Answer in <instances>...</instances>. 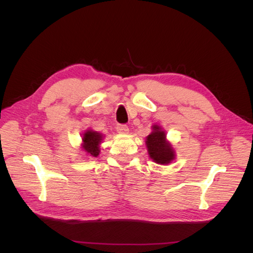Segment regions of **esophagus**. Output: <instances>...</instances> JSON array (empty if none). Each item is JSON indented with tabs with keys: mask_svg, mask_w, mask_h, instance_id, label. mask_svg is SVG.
Here are the masks:
<instances>
[{
	"mask_svg": "<svg viewBox=\"0 0 253 253\" xmlns=\"http://www.w3.org/2000/svg\"><path fill=\"white\" fill-rule=\"evenodd\" d=\"M116 129H117L118 133H122V134L128 133V127L126 125H118Z\"/></svg>",
	"mask_w": 253,
	"mask_h": 253,
	"instance_id": "esophagus-1",
	"label": "esophagus"
}]
</instances>
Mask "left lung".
<instances>
[{
  "label": "left lung",
  "mask_w": 253,
  "mask_h": 253,
  "mask_svg": "<svg viewBox=\"0 0 253 253\" xmlns=\"http://www.w3.org/2000/svg\"><path fill=\"white\" fill-rule=\"evenodd\" d=\"M145 143L150 157L157 164H169L175 156L171 144L166 140V133L158 126H153V132L147 137Z\"/></svg>",
  "instance_id": "8db88e82"
}]
</instances>
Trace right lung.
<instances>
[{
    "label": "right lung",
    "instance_id": "right-lung-1",
    "mask_svg": "<svg viewBox=\"0 0 253 253\" xmlns=\"http://www.w3.org/2000/svg\"><path fill=\"white\" fill-rule=\"evenodd\" d=\"M102 140L101 134H99L94 131H86L83 134L82 137V148L85 151L88 155L97 157L99 155V143Z\"/></svg>",
    "mask_w": 253,
    "mask_h": 253
}]
</instances>
